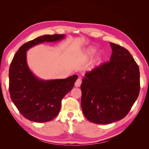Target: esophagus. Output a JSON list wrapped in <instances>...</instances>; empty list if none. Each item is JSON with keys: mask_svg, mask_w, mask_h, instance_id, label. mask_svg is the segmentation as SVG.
<instances>
[{"mask_svg": "<svg viewBox=\"0 0 149 149\" xmlns=\"http://www.w3.org/2000/svg\"><path fill=\"white\" fill-rule=\"evenodd\" d=\"M81 84V81L80 79H77L75 83V86L76 87H80Z\"/></svg>", "mask_w": 149, "mask_h": 149, "instance_id": "obj_1", "label": "esophagus"}]
</instances>
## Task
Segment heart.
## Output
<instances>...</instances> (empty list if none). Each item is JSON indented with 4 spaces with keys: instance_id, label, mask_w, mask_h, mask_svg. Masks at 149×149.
Segmentation results:
<instances>
[{
    "instance_id": "1",
    "label": "heart",
    "mask_w": 149,
    "mask_h": 149,
    "mask_svg": "<svg viewBox=\"0 0 149 149\" xmlns=\"http://www.w3.org/2000/svg\"><path fill=\"white\" fill-rule=\"evenodd\" d=\"M96 51H97V49L95 47H89L88 49L86 50V51H85V55H86L87 56H92L93 54H94ZM103 57V54H100L99 55V58H102Z\"/></svg>"
}]
</instances>
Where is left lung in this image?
<instances>
[{"mask_svg": "<svg viewBox=\"0 0 149 149\" xmlns=\"http://www.w3.org/2000/svg\"><path fill=\"white\" fill-rule=\"evenodd\" d=\"M110 61L85 74L81 105L88 120L108 124L123 119L138 98L139 69L130 52L110 42Z\"/></svg>", "mask_w": 149, "mask_h": 149, "instance_id": "8db88e82", "label": "left lung"}]
</instances>
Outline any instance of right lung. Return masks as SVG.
I'll list each match as a JSON object with an SVG mask.
<instances>
[{
	"mask_svg": "<svg viewBox=\"0 0 149 149\" xmlns=\"http://www.w3.org/2000/svg\"><path fill=\"white\" fill-rule=\"evenodd\" d=\"M64 35H45L20 47L9 69V91L12 101L27 120L43 123L52 120L60 112L61 101L74 86L78 76L65 79H42L29 69L27 51L43 42L62 41Z\"/></svg>",
	"mask_w": 149,
	"mask_h": 149,
	"instance_id": "1",
	"label": "right lung"
}]
</instances>
